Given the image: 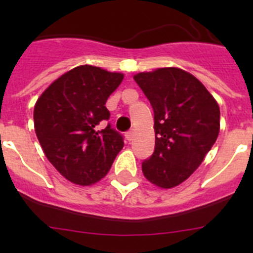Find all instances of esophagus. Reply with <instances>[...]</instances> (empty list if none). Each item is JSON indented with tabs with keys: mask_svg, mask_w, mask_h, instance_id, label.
<instances>
[{
	"mask_svg": "<svg viewBox=\"0 0 253 253\" xmlns=\"http://www.w3.org/2000/svg\"><path fill=\"white\" fill-rule=\"evenodd\" d=\"M125 137H126V139L128 140H131L134 138V130L131 129V130H128L126 133H125Z\"/></svg>",
	"mask_w": 253,
	"mask_h": 253,
	"instance_id": "obj_1",
	"label": "esophagus"
}]
</instances>
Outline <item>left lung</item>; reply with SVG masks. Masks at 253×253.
<instances>
[{"instance_id": "8db88e82", "label": "left lung", "mask_w": 253, "mask_h": 253, "mask_svg": "<svg viewBox=\"0 0 253 253\" xmlns=\"http://www.w3.org/2000/svg\"><path fill=\"white\" fill-rule=\"evenodd\" d=\"M154 113L153 154L142 171L156 186L171 189L193 175L219 134L220 110L193 75L160 68L134 76Z\"/></svg>"}]
</instances>
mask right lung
<instances>
[{
  "label": "right lung",
  "instance_id": "1",
  "mask_svg": "<svg viewBox=\"0 0 253 253\" xmlns=\"http://www.w3.org/2000/svg\"><path fill=\"white\" fill-rule=\"evenodd\" d=\"M122 73L80 66L60 76L34 107L35 133L49 162L73 184L92 185L106 176L124 147V138L107 123V97Z\"/></svg>",
  "mask_w": 253,
  "mask_h": 253
}]
</instances>
